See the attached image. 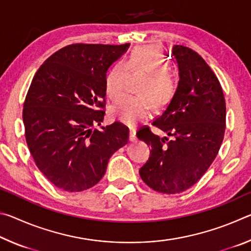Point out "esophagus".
I'll list each match as a JSON object with an SVG mask.
<instances>
[{
    "instance_id": "obj_1",
    "label": "esophagus",
    "mask_w": 251,
    "mask_h": 251,
    "mask_svg": "<svg viewBox=\"0 0 251 251\" xmlns=\"http://www.w3.org/2000/svg\"><path fill=\"white\" fill-rule=\"evenodd\" d=\"M136 139H137V137H136L135 129H130L129 130V142H136Z\"/></svg>"
}]
</instances>
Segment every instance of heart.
Instances as JSON below:
<instances>
[{
	"label": "heart",
	"instance_id": "obj_1",
	"mask_svg": "<svg viewBox=\"0 0 251 251\" xmlns=\"http://www.w3.org/2000/svg\"><path fill=\"white\" fill-rule=\"evenodd\" d=\"M167 69V62L160 49L154 45L136 48L125 63L118 62L110 67L105 77V91L112 100L120 99L124 93L128 70L148 74L139 86L138 92L142 95H126L110 108L113 120L134 126L148 118L152 103L156 107L166 106L176 92V79Z\"/></svg>",
	"mask_w": 251,
	"mask_h": 251
}]
</instances>
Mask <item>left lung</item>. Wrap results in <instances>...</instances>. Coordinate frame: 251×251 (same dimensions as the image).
<instances>
[{"mask_svg":"<svg viewBox=\"0 0 251 251\" xmlns=\"http://www.w3.org/2000/svg\"><path fill=\"white\" fill-rule=\"evenodd\" d=\"M172 56L179 80L171 103L151 124L172 138H159L148 127L137 133L151 148L139 175L163 194L182 193L201 179L217 156L226 128V103L217 76L186 46H174Z\"/></svg>","mask_w":251,"mask_h":251,"instance_id":"1","label":"left lung"}]
</instances>
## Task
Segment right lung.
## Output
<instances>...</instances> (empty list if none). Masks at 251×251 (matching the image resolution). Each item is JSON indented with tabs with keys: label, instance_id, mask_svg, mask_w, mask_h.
Returning a JSON list of instances; mask_svg holds the SVG:
<instances>
[{
	"label": "right lung",
	"instance_id": "add662e5",
	"mask_svg": "<svg viewBox=\"0 0 251 251\" xmlns=\"http://www.w3.org/2000/svg\"><path fill=\"white\" fill-rule=\"evenodd\" d=\"M129 44H72L57 50L34 75L23 108L25 138L43 175L65 192L95 186L114 152L128 142L121 123L100 125L105 77Z\"/></svg>",
	"mask_w": 251,
	"mask_h": 251
}]
</instances>
